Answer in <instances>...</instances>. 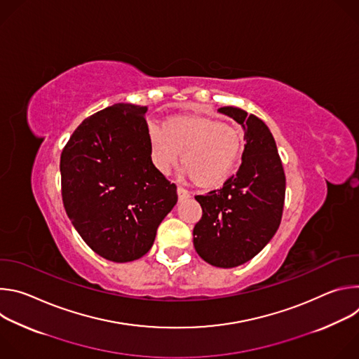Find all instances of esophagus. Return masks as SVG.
<instances>
[{
	"label": "esophagus",
	"instance_id": "34e87169",
	"mask_svg": "<svg viewBox=\"0 0 359 359\" xmlns=\"http://www.w3.org/2000/svg\"><path fill=\"white\" fill-rule=\"evenodd\" d=\"M177 196H179V200H184V198H187L189 197V191L186 190V189H183V187H177Z\"/></svg>",
	"mask_w": 359,
	"mask_h": 359
}]
</instances>
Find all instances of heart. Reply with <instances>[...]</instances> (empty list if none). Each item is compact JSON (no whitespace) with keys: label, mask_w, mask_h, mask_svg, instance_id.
Masks as SVG:
<instances>
[{"label":"heart","mask_w":359,"mask_h":359,"mask_svg":"<svg viewBox=\"0 0 359 359\" xmlns=\"http://www.w3.org/2000/svg\"><path fill=\"white\" fill-rule=\"evenodd\" d=\"M150 161L162 175L182 163L200 189H216L234 172L243 153V137L230 125L204 116H175L163 129L149 126Z\"/></svg>","instance_id":"b5f03b06"}]
</instances>
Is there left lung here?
<instances>
[{
  "label": "left lung",
  "mask_w": 359,
  "mask_h": 359,
  "mask_svg": "<svg viewBox=\"0 0 359 359\" xmlns=\"http://www.w3.org/2000/svg\"><path fill=\"white\" fill-rule=\"evenodd\" d=\"M244 130L241 165L222 189L194 196L203 216L193 230L200 257L220 269L241 266L257 255L278 230L285 175L267 125L234 107L217 109Z\"/></svg>",
  "instance_id": "8db88e82"
}]
</instances>
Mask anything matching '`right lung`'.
I'll return each mask as SVG.
<instances>
[{
	"mask_svg": "<svg viewBox=\"0 0 359 359\" xmlns=\"http://www.w3.org/2000/svg\"><path fill=\"white\" fill-rule=\"evenodd\" d=\"M147 107L121 102L86 118L61 155L65 212L82 240L115 263L137 260L177 203L149 155Z\"/></svg>",
	"mask_w": 359,
	"mask_h": 359,
	"instance_id": "add662e5",
	"label": "right lung"
}]
</instances>
